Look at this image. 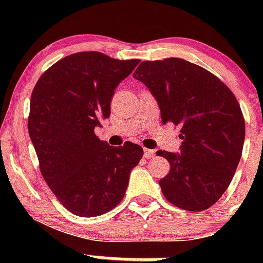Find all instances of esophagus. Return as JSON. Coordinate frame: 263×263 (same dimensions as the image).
<instances>
[{"instance_id": "obj_1", "label": "esophagus", "mask_w": 263, "mask_h": 263, "mask_svg": "<svg viewBox=\"0 0 263 263\" xmlns=\"http://www.w3.org/2000/svg\"><path fill=\"white\" fill-rule=\"evenodd\" d=\"M143 155H144V158H152V157H155L156 156V151H153V149H147V148H144V151H143Z\"/></svg>"}]
</instances>
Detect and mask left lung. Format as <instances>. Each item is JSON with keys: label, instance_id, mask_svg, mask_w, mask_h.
<instances>
[{"label": "left lung", "instance_id": "1", "mask_svg": "<svg viewBox=\"0 0 263 263\" xmlns=\"http://www.w3.org/2000/svg\"><path fill=\"white\" fill-rule=\"evenodd\" d=\"M156 98L162 122L179 126L180 153L158 151L170 162L162 193L180 209L203 211L230 185L245 141L242 111L228 86L180 58L142 62L134 73Z\"/></svg>", "mask_w": 263, "mask_h": 263}]
</instances>
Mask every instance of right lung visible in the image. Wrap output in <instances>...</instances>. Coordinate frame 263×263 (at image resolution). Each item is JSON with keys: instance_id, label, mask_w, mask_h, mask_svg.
<instances>
[{"instance_id": "obj_1", "label": "right lung", "mask_w": 263, "mask_h": 263, "mask_svg": "<svg viewBox=\"0 0 263 263\" xmlns=\"http://www.w3.org/2000/svg\"><path fill=\"white\" fill-rule=\"evenodd\" d=\"M138 63L100 52L70 54L47 69L33 89L28 132L41 173L74 215L92 218L119 205L143 156L138 144L108 146L93 132L110 116L115 89Z\"/></svg>"}]
</instances>
